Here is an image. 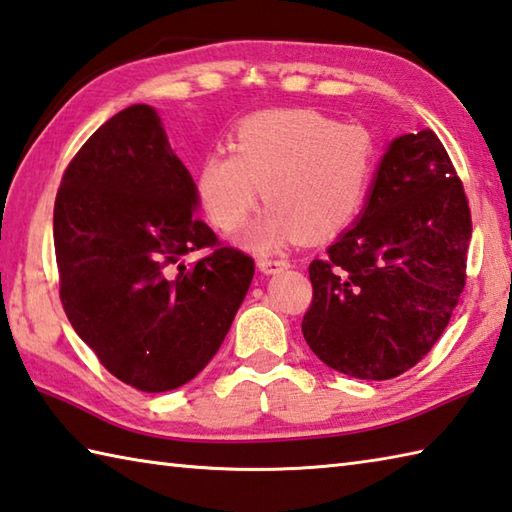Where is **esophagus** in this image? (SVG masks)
I'll list each match as a JSON object with an SVG mask.
<instances>
[{
	"mask_svg": "<svg viewBox=\"0 0 512 512\" xmlns=\"http://www.w3.org/2000/svg\"><path fill=\"white\" fill-rule=\"evenodd\" d=\"M257 266H259V270H262V273L273 275V273H279V270L288 268L290 262H288V259H284V257H277V259H273V257H259L257 259Z\"/></svg>",
	"mask_w": 512,
	"mask_h": 512,
	"instance_id": "esophagus-1",
	"label": "esophagus"
}]
</instances>
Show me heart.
I'll use <instances>...</instances> for the list:
<instances>
[{"label": "heart", "mask_w": 512, "mask_h": 512, "mask_svg": "<svg viewBox=\"0 0 512 512\" xmlns=\"http://www.w3.org/2000/svg\"><path fill=\"white\" fill-rule=\"evenodd\" d=\"M375 168V139L359 124L317 110H264L239 122L230 150L215 148L197 168V193L217 228L237 230L262 188L270 204L244 244L268 253L299 235L326 237L362 208Z\"/></svg>", "instance_id": "1"}]
</instances>
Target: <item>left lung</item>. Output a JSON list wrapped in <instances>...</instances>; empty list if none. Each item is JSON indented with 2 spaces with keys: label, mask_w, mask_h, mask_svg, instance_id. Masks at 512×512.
Listing matches in <instances>:
<instances>
[{
  "label": "left lung",
  "mask_w": 512,
  "mask_h": 512,
  "mask_svg": "<svg viewBox=\"0 0 512 512\" xmlns=\"http://www.w3.org/2000/svg\"><path fill=\"white\" fill-rule=\"evenodd\" d=\"M470 233L464 184L433 130L393 139L362 215L308 266L310 350L377 382L422 362L464 290Z\"/></svg>",
  "instance_id": "8db88e82"
}]
</instances>
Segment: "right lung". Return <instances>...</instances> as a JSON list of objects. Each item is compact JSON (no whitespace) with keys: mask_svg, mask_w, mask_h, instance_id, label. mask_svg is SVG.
Masks as SVG:
<instances>
[{"mask_svg":"<svg viewBox=\"0 0 512 512\" xmlns=\"http://www.w3.org/2000/svg\"><path fill=\"white\" fill-rule=\"evenodd\" d=\"M197 186L155 108L135 104L70 159L53 235L59 297L110 375L144 393L190 382L215 357L253 282V257L195 215ZM210 247L199 263L181 257Z\"/></svg>","mask_w":512,"mask_h":512,"instance_id":"right-lung-1","label":"right lung"}]
</instances>
